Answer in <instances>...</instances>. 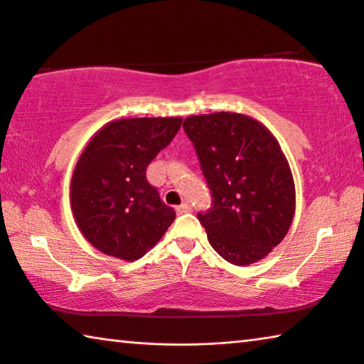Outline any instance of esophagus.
Returning <instances> with one entry per match:
<instances>
[{
  "label": "esophagus",
  "mask_w": 364,
  "mask_h": 364,
  "mask_svg": "<svg viewBox=\"0 0 364 364\" xmlns=\"http://www.w3.org/2000/svg\"><path fill=\"white\" fill-rule=\"evenodd\" d=\"M190 210H192V208H190V205L188 203H182V205H178L177 208H176V211L178 213V214H183V213H188Z\"/></svg>",
  "instance_id": "obj_1"
}]
</instances>
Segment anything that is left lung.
<instances>
[{"label":"left lung","mask_w":364,"mask_h":364,"mask_svg":"<svg viewBox=\"0 0 364 364\" xmlns=\"http://www.w3.org/2000/svg\"><path fill=\"white\" fill-rule=\"evenodd\" d=\"M183 130L198 154L213 208L198 213L211 247L248 266L284 240L295 214L289 161L269 130L238 112L188 116Z\"/></svg>","instance_id":"1"}]
</instances>
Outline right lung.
<instances>
[{"mask_svg":"<svg viewBox=\"0 0 364 364\" xmlns=\"http://www.w3.org/2000/svg\"><path fill=\"white\" fill-rule=\"evenodd\" d=\"M181 124L182 117L117 119L82 151L70 181V206L82 235L101 253L139 259L176 219L146 181V168Z\"/></svg>","mask_w":364,"mask_h":364,"instance_id":"1","label":"right lung"}]
</instances>
